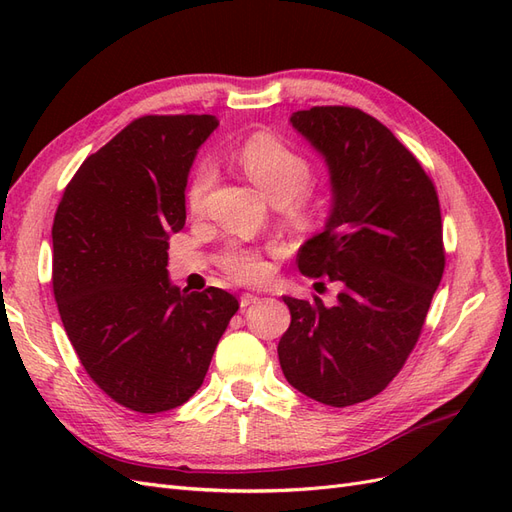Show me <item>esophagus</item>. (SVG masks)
<instances>
[{
  "label": "esophagus",
  "mask_w": 512,
  "mask_h": 512,
  "mask_svg": "<svg viewBox=\"0 0 512 512\" xmlns=\"http://www.w3.org/2000/svg\"><path fill=\"white\" fill-rule=\"evenodd\" d=\"M258 301V297L256 294H252V292H243L241 297H239V305H241V309H245V307H250L252 303H256Z\"/></svg>",
  "instance_id": "34e87169"
}]
</instances>
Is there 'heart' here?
I'll return each mask as SVG.
<instances>
[{
    "label": "heart",
    "instance_id": "1",
    "mask_svg": "<svg viewBox=\"0 0 512 512\" xmlns=\"http://www.w3.org/2000/svg\"><path fill=\"white\" fill-rule=\"evenodd\" d=\"M239 164L245 170V175L273 203H284V200L292 198L309 179V162L301 153L267 132H258L247 138L239 151ZM213 179L215 170L209 162H203L194 170L192 181L188 185V207L192 213H203ZM297 207H305V198H299ZM220 262L230 275H235L237 280L243 282L260 280L269 271V265L262 258V254L254 250V247L241 243L226 245Z\"/></svg>",
    "mask_w": 512,
    "mask_h": 512
}]
</instances>
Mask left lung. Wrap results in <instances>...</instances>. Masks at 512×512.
Segmentation results:
<instances>
[{"label":"left lung","mask_w":512,"mask_h":512,"mask_svg":"<svg viewBox=\"0 0 512 512\" xmlns=\"http://www.w3.org/2000/svg\"><path fill=\"white\" fill-rule=\"evenodd\" d=\"M292 128L329 166L331 213L299 269L342 284L335 305L284 297L290 327L277 354L286 380L324 406L361 404L404 367L444 273L436 188L378 119L314 106Z\"/></svg>","instance_id":"1"}]
</instances>
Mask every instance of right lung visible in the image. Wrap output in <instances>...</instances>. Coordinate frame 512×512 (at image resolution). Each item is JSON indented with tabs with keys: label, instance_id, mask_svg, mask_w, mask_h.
Returning a JSON list of instances; mask_svg holds the SVG:
<instances>
[{
	"label": "right lung",
	"instance_id": "obj_1",
	"mask_svg": "<svg viewBox=\"0 0 512 512\" xmlns=\"http://www.w3.org/2000/svg\"><path fill=\"white\" fill-rule=\"evenodd\" d=\"M213 115H145L76 170L53 222V292L76 354L119 406L185 404L239 301L168 280V237L185 224V185Z\"/></svg>",
	"mask_w": 512,
	"mask_h": 512
}]
</instances>
